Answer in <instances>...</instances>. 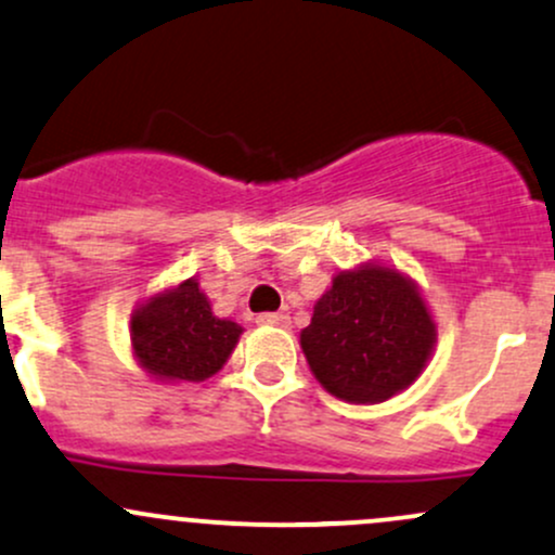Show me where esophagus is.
Here are the masks:
<instances>
[{
	"mask_svg": "<svg viewBox=\"0 0 555 555\" xmlns=\"http://www.w3.org/2000/svg\"><path fill=\"white\" fill-rule=\"evenodd\" d=\"M255 324L258 326H289V319L284 313H260L258 319H255Z\"/></svg>",
	"mask_w": 555,
	"mask_h": 555,
	"instance_id": "1",
	"label": "esophagus"
}]
</instances>
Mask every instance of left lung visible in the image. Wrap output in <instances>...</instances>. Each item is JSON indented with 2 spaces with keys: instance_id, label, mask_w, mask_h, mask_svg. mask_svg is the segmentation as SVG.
<instances>
[{
  "instance_id": "8db88e82",
  "label": "left lung",
  "mask_w": 555,
  "mask_h": 555,
  "mask_svg": "<svg viewBox=\"0 0 555 555\" xmlns=\"http://www.w3.org/2000/svg\"><path fill=\"white\" fill-rule=\"evenodd\" d=\"M435 345L437 321L418 284L376 260L334 273L300 332L319 385L356 405L385 403L411 387Z\"/></svg>"
}]
</instances>
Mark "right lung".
Returning a JSON list of instances; mask_svg holds the SVG:
<instances>
[{"label":"right lung","mask_w":555,"mask_h":555,"mask_svg":"<svg viewBox=\"0 0 555 555\" xmlns=\"http://www.w3.org/2000/svg\"><path fill=\"white\" fill-rule=\"evenodd\" d=\"M236 321L218 319L197 279H184L137 302L129 334L137 366L163 385L205 382L223 369L242 337Z\"/></svg>","instance_id":"1"}]
</instances>
